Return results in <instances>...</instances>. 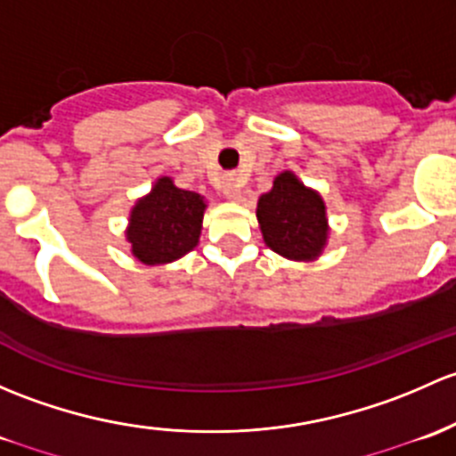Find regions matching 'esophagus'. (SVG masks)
Wrapping results in <instances>:
<instances>
[{"label":"esophagus","mask_w":456,"mask_h":456,"mask_svg":"<svg viewBox=\"0 0 456 456\" xmlns=\"http://www.w3.org/2000/svg\"><path fill=\"white\" fill-rule=\"evenodd\" d=\"M222 191L230 201L241 200V184H239L237 177H226V180H224V184H222Z\"/></svg>","instance_id":"34e87169"}]
</instances>
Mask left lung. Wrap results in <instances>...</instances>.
<instances>
[{
	"instance_id": "8db88e82",
	"label": "left lung",
	"mask_w": 456,
	"mask_h": 456,
	"mask_svg": "<svg viewBox=\"0 0 456 456\" xmlns=\"http://www.w3.org/2000/svg\"><path fill=\"white\" fill-rule=\"evenodd\" d=\"M256 219L263 241L276 255L292 261H314L330 237L327 206L292 171L274 177L270 193L259 197Z\"/></svg>"
}]
</instances>
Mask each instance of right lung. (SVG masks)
<instances>
[{
	"label": "right lung",
	"mask_w": 456,
	"mask_h": 456,
	"mask_svg": "<svg viewBox=\"0 0 456 456\" xmlns=\"http://www.w3.org/2000/svg\"><path fill=\"white\" fill-rule=\"evenodd\" d=\"M206 201L200 193L177 189L171 177H158L151 193L131 208L126 241L144 265H164L200 243Z\"/></svg>",
	"instance_id": "obj_1"
}]
</instances>
